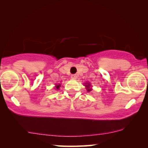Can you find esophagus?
Returning <instances> with one entry per match:
<instances>
[{
	"instance_id": "obj_1",
	"label": "esophagus",
	"mask_w": 148,
	"mask_h": 148,
	"mask_svg": "<svg viewBox=\"0 0 148 148\" xmlns=\"http://www.w3.org/2000/svg\"><path fill=\"white\" fill-rule=\"evenodd\" d=\"M71 79H76L77 75L75 74H73V75H71Z\"/></svg>"
}]
</instances>
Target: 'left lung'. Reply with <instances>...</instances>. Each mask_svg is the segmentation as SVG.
<instances>
[{"mask_svg": "<svg viewBox=\"0 0 148 148\" xmlns=\"http://www.w3.org/2000/svg\"><path fill=\"white\" fill-rule=\"evenodd\" d=\"M86 88H87V89H88V91L89 92V91H90L91 90V89H90V85L89 84H88V85H86Z\"/></svg>", "mask_w": 148, "mask_h": 148, "instance_id": "1", "label": "left lung"}]
</instances>
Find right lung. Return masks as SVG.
Returning a JSON list of instances; mask_svg holds the SVG:
<instances>
[{"instance_id":"add662e5","label":"right lung","mask_w":148,"mask_h":148,"mask_svg":"<svg viewBox=\"0 0 148 148\" xmlns=\"http://www.w3.org/2000/svg\"><path fill=\"white\" fill-rule=\"evenodd\" d=\"M56 89H58L60 88V85H58V86H56Z\"/></svg>"}]
</instances>
